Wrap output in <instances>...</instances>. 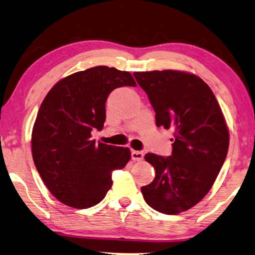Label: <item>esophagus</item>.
I'll return each mask as SVG.
<instances>
[{"label":"esophagus","mask_w":255,"mask_h":255,"mask_svg":"<svg viewBox=\"0 0 255 255\" xmlns=\"http://www.w3.org/2000/svg\"><path fill=\"white\" fill-rule=\"evenodd\" d=\"M144 157V152L143 151H138V150H133L131 151V158L134 161H142Z\"/></svg>","instance_id":"esophagus-1"}]
</instances>
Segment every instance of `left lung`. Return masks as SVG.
I'll list each match as a JSON object with an SVG mask.
<instances>
[{"instance_id": "obj_1", "label": "left lung", "mask_w": 255, "mask_h": 255, "mask_svg": "<svg viewBox=\"0 0 255 255\" xmlns=\"http://www.w3.org/2000/svg\"><path fill=\"white\" fill-rule=\"evenodd\" d=\"M134 77L154 107L156 126L175 130L171 156L145 154L156 176L142 195L156 211L178 215L212 188L229 150V127L212 90L196 74L163 70Z\"/></svg>"}]
</instances>
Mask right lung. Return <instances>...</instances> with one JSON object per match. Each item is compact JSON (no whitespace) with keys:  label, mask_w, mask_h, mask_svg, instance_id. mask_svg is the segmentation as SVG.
Returning a JSON list of instances; mask_svg holds the SVG:
<instances>
[{"label":"right lung","mask_w":255,"mask_h":255,"mask_svg":"<svg viewBox=\"0 0 255 255\" xmlns=\"http://www.w3.org/2000/svg\"><path fill=\"white\" fill-rule=\"evenodd\" d=\"M121 86H136L129 72L91 67L60 79L40 105L31 134L33 163L63 204L97 205L112 188L113 171L129 162V148L91 138L94 128L103 129L108 96Z\"/></svg>","instance_id":"1"}]
</instances>
